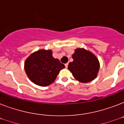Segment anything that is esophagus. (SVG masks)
Returning <instances> with one entry per match:
<instances>
[{
	"mask_svg": "<svg viewBox=\"0 0 124 124\" xmlns=\"http://www.w3.org/2000/svg\"><path fill=\"white\" fill-rule=\"evenodd\" d=\"M65 66H66V68H68V63H66V64H65Z\"/></svg>",
	"mask_w": 124,
	"mask_h": 124,
	"instance_id": "1",
	"label": "esophagus"
}]
</instances>
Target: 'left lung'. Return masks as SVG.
<instances>
[{
  "instance_id": "left-lung-1",
  "label": "left lung",
  "mask_w": 124,
  "mask_h": 124,
  "mask_svg": "<svg viewBox=\"0 0 124 124\" xmlns=\"http://www.w3.org/2000/svg\"><path fill=\"white\" fill-rule=\"evenodd\" d=\"M72 58L73 61L69 64L68 69L77 80L87 83L97 77L100 62L92 52L84 48H77L72 54Z\"/></svg>"
}]
</instances>
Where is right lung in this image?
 Instances as JSON below:
<instances>
[{
	"instance_id": "right-lung-1",
	"label": "right lung",
	"mask_w": 124,
	"mask_h": 124,
	"mask_svg": "<svg viewBox=\"0 0 124 124\" xmlns=\"http://www.w3.org/2000/svg\"><path fill=\"white\" fill-rule=\"evenodd\" d=\"M64 68L60 60L53 58L51 49L37 51L30 54L24 62V70L29 79L42 87L52 84Z\"/></svg>"
}]
</instances>
